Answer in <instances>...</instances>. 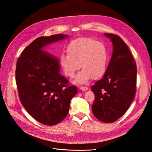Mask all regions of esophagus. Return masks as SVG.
I'll return each mask as SVG.
<instances>
[{"label": "esophagus", "instance_id": "1", "mask_svg": "<svg viewBox=\"0 0 152 152\" xmlns=\"http://www.w3.org/2000/svg\"><path fill=\"white\" fill-rule=\"evenodd\" d=\"M79 88H80V90L83 91H87V89H88V88H87V87H84V86H80Z\"/></svg>", "mask_w": 152, "mask_h": 152}]
</instances>
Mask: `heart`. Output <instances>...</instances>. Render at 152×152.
<instances>
[{"label": "heart", "mask_w": 152, "mask_h": 152, "mask_svg": "<svg viewBox=\"0 0 152 152\" xmlns=\"http://www.w3.org/2000/svg\"><path fill=\"white\" fill-rule=\"evenodd\" d=\"M68 54H61L59 60L65 75L75 77L80 66L83 69L76 77V82L85 84L91 78L98 79L107 70L109 53L106 45L92 37L73 40L67 47Z\"/></svg>", "instance_id": "heart-1"}]
</instances>
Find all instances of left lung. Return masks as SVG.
<instances>
[{
	"mask_svg": "<svg viewBox=\"0 0 152 152\" xmlns=\"http://www.w3.org/2000/svg\"><path fill=\"white\" fill-rule=\"evenodd\" d=\"M113 44L112 56L103 78L91 87L95 95L92 106L100 121H116L130 107L136 85V64L129 49L120 37L104 34Z\"/></svg>",
	"mask_w": 152,
	"mask_h": 152,
	"instance_id": "obj_1",
	"label": "left lung"
}]
</instances>
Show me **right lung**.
<instances>
[{
	"mask_svg": "<svg viewBox=\"0 0 152 152\" xmlns=\"http://www.w3.org/2000/svg\"><path fill=\"white\" fill-rule=\"evenodd\" d=\"M68 37L63 34L40 37L18 58L16 80L21 102L30 115L46 126L61 122L68 113L71 99L77 93L61 75L58 59L44 49Z\"/></svg>",
	"mask_w": 152,
	"mask_h": 152,
	"instance_id": "add662e5",
	"label": "right lung"
}]
</instances>
